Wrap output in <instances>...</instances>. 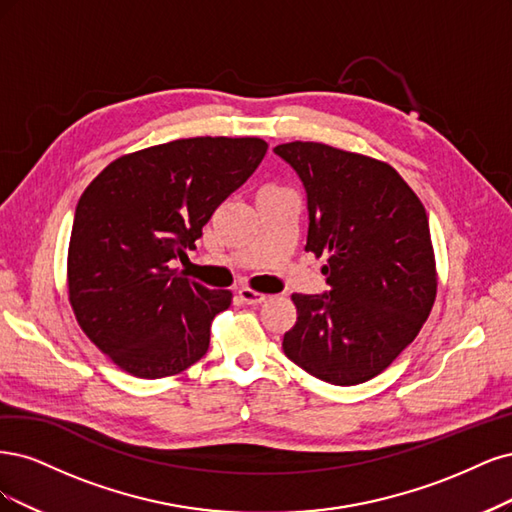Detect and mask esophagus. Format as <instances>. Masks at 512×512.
<instances>
[{
  "instance_id": "esophagus-1",
  "label": "esophagus",
  "mask_w": 512,
  "mask_h": 512,
  "mask_svg": "<svg viewBox=\"0 0 512 512\" xmlns=\"http://www.w3.org/2000/svg\"><path fill=\"white\" fill-rule=\"evenodd\" d=\"M238 298H240L244 304H249V306H257V304H261V302H266L268 295L257 293L255 289H249V287H242V289L238 291Z\"/></svg>"
}]
</instances>
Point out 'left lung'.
<instances>
[{
  "label": "left lung",
  "instance_id": "8db88e82",
  "mask_svg": "<svg viewBox=\"0 0 512 512\" xmlns=\"http://www.w3.org/2000/svg\"><path fill=\"white\" fill-rule=\"evenodd\" d=\"M306 189V251L327 255L329 291L293 293L298 321L283 351L325 383L381 374L415 340L436 298L430 223L419 197L383 161L319 142L278 144Z\"/></svg>",
  "mask_w": 512,
  "mask_h": 512
}]
</instances>
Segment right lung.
Segmentation results:
<instances>
[{
  "instance_id": "obj_1",
  "label": "right lung",
  "mask_w": 512,
  "mask_h": 512,
  "mask_svg": "<svg viewBox=\"0 0 512 512\" xmlns=\"http://www.w3.org/2000/svg\"><path fill=\"white\" fill-rule=\"evenodd\" d=\"M268 144L259 138H187L125 155L80 195L68 253L74 315L121 370L163 378L187 370L232 304L172 270L202 227L246 183Z\"/></svg>"
}]
</instances>
